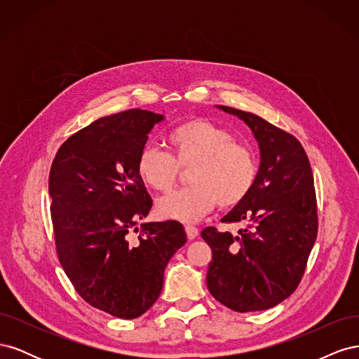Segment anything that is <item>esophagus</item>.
<instances>
[{
	"label": "esophagus",
	"instance_id": "1",
	"mask_svg": "<svg viewBox=\"0 0 359 359\" xmlns=\"http://www.w3.org/2000/svg\"><path fill=\"white\" fill-rule=\"evenodd\" d=\"M186 233H187L189 240H194V238L199 235V231H198V227L189 224V226H186Z\"/></svg>",
	"mask_w": 359,
	"mask_h": 359
}]
</instances>
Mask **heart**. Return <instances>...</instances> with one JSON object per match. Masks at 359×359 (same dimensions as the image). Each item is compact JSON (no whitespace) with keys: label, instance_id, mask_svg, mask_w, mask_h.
Returning a JSON list of instances; mask_svg holds the SVG:
<instances>
[{"label":"heart","instance_id":"heart-1","mask_svg":"<svg viewBox=\"0 0 359 359\" xmlns=\"http://www.w3.org/2000/svg\"><path fill=\"white\" fill-rule=\"evenodd\" d=\"M172 156L147 145L137 156L136 170L145 186L166 191L175 184L180 168L189 170L190 187L172 191L157 202L163 219L194 223L219 203L232 208L252 191L257 178L253 151L235 142L227 130L194 118L173 127L168 135Z\"/></svg>","mask_w":359,"mask_h":359}]
</instances>
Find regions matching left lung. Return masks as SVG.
I'll return each mask as SVG.
<instances>
[{
	"mask_svg": "<svg viewBox=\"0 0 359 359\" xmlns=\"http://www.w3.org/2000/svg\"><path fill=\"white\" fill-rule=\"evenodd\" d=\"M217 107L250 127L259 144L260 165L252 191L222 219L240 223L238 233L212 226L202 231L212 250L206 286L233 311L266 310L295 292L316 241L313 172L295 136L252 112Z\"/></svg>",
	"mask_w": 359,
	"mask_h": 359,
	"instance_id": "8db88e82",
	"label": "left lung"
}]
</instances>
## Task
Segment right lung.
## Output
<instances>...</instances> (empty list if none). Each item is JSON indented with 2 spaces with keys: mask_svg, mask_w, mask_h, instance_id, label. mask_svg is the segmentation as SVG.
<instances>
[{
  "mask_svg": "<svg viewBox=\"0 0 359 359\" xmlns=\"http://www.w3.org/2000/svg\"><path fill=\"white\" fill-rule=\"evenodd\" d=\"M163 119L142 109L99 118L72 135L52 161L50 215L60 264L90 306L115 318L135 319L153 306L168 262L187 241L175 220L140 224L137 240H128L153 206L136 160Z\"/></svg>",
  "mask_w": 359,
  "mask_h": 359,
  "instance_id": "add662e5",
  "label": "right lung"
}]
</instances>
